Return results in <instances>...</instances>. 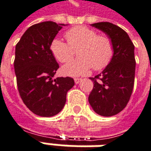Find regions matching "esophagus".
Here are the masks:
<instances>
[{
    "instance_id": "obj_1",
    "label": "esophagus",
    "mask_w": 151,
    "mask_h": 151,
    "mask_svg": "<svg viewBox=\"0 0 151 151\" xmlns=\"http://www.w3.org/2000/svg\"><path fill=\"white\" fill-rule=\"evenodd\" d=\"M81 81H82V79H81V78H74V82H75L76 84H78Z\"/></svg>"
}]
</instances>
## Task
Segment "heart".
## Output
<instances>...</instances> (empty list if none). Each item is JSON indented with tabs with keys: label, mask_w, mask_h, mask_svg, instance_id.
<instances>
[{
	"label": "heart",
	"mask_w": 151,
	"mask_h": 151,
	"mask_svg": "<svg viewBox=\"0 0 151 151\" xmlns=\"http://www.w3.org/2000/svg\"><path fill=\"white\" fill-rule=\"evenodd\" d=\"M66 43L59 38L52 40L50 49L55 58L61 63H67L73 58V50L78 49L79 58L67 63L62 68L68 76H80L88 73L93 67L99 70L106 67L113 56V44L106 36L98 35L91 28L84 26L75 27L66 32Z\"/></svg>",
	"instance_id": "1"
}]
</instances>
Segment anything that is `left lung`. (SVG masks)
Here are the masks:
<instances>
[{
  "mask_svg": "<svg viewBox=\"0 0 151 151\" xmlns=\"http://www.w3.org/2000/svg\"><path fill=\"white\" fill-rule=\"evenodd\" d=\"M92 27L102 31L111 40L114 53L109 63L94 78L88 102L96 114L109 117L127 105L134 88V46L126 32L110 22H98Z\"/></svg>",
  "mask_w": 151,
  "mask_h": 151,
  "instance_id": "obj_1",
  "label": "left lung"
}]
</instances>
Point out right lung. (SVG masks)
I'll return each instance as SVG.
<instances>
[{
  "label": "right lung",
  "instance_id": "obj_1",
  "mask_svg": "<svg viewBox=\"0 0 151 151\" xmlns=\"http://www.w3.org/2000/svg\"><path fill=\"white\" fill-rule=\"evenodd\" d=\"M63 26L67 25L50 21L32 25L16 46L14 69L20 96L31 111L42 117L58 114L74 85L69 77L53 79L59 65L50 45Z\"/></svg>",
  "mask_w": 151,
  "mask_h": 151
}]
</instances>
